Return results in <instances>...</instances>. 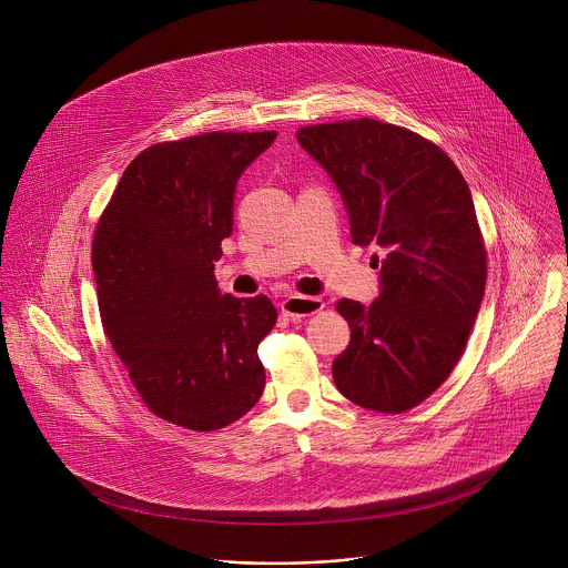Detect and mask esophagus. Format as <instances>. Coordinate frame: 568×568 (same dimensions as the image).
Here are the masks:
<instances>
[{
	"mask_svg": "<svg viewBox=\"0 0 568 568\" xmlns=\"http://www.w3.org/2000/svg\"><path fill=\"white\" fill-rule=\"evenodd\" d=\"M282 313L291 320H302V317H311L324 311V300L320 297H308V295H291L280 304Z\"/></svg>",
	"mask_w": 568,
	"mask_h": 568,
	"instance_id": "esophagus-1",
	"label": "esophagus"
}]
</instances>
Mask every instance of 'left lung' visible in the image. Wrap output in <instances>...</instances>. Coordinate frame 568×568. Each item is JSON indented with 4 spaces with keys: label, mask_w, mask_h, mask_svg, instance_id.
Instances as JSON below:
<instances>
[{
    "label": "left lung",
    "mask_w": 568,
    "mask_h": 568,
    "mask_svg": "<svg viewBox=\"0 0 568 568\" xmlns=\"http://www.w3.org/2000/svg\"><path fill=\"white\" fill-rule=\"evenodd\" d=\"M297 140L338 185L352 243L385 251L381 297L336 302L352 338L332 363L334 385L354 405L405 413L450 376L484 300L487 251L468 183L437 144L381 120L313 124Z\"/></svg>",
    "instance_id": "left-lung-1"
}]
</instances>
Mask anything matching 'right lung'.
Wrapping results in <instances>:
<instances>
[{"label": "right lung", "instance_id": "obj_1", "mask_svg": "<svg viewBox=\"0 0 568 568\" xmlns=\"http://www.w3.org/2000/svg\"><path fill=\"white\" fill-rule=\"evenodd\" d=\"M275 131L160 142L126 165L95 225L91 262L104 334L142 403L190 430H219L260 400L266 295H221L214 262L234 190Z\"/></svg>", "mask_w": 568, "mask_h": 568}]
</instances>
